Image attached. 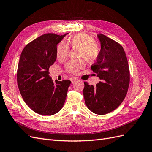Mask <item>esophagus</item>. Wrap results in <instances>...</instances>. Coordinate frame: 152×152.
I'll return each mask as SVG.
<instances>
[{"instance_id":"1","label":"esophagus","mask_w":152,"mask_h":152,"mask_svg":"<svg viewBox=\"0 0 152 152\" xmlns=\"http://www.w3.org/2000/svg\"><path fill=\"white\" fill-rule=\"evenodd\" d=\"M79 79H78L77 78H72L71 79V82H72V83L73 84V83H75V82H77V80H79Z\"/></svg>"}]
</instances>
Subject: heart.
Masks as SVG:
<instances>
[{"label":"heart","mask_w":152,"mask_h":152,"mask_svg":"<svg viewBox=\"0 0 152 152\" xmlns=\"http://www.w3.org/2000/svg\"><path fill=\"white\" fill-rule=\"evenodd\" d=\"M80 48L79 56L83 58L88 63H93L99 54V48L95 42L94 39L85 34H79L73 35L69 39L67 43L61 42L57 47V58L59 60L65 59L68 54L69 47ZM84 66V61L79 60H70L65 65L66 70L68 73H76Z\"/></svg>","instance_id":"obj_1"}]
</instances>
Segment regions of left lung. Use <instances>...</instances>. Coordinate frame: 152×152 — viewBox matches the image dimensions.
<instances>
[{
  "label": "left lung",
  "instance_id": "1",
  "mask_svg": "<svg viewBox=\"0 0 152 152\" xmlns=\"http://www.w3.org/2000/svg\"><path fill=\"white\" fill-rule=\"evenodd\" d=\"M101 50L91 69L101 81L96 86L84 82L85 103L92 112L104 115L118 108L127 94L130 73L125 51L121 44L98 34Z\"/></svg>",
  "mask_w": 152,
  "mask_h": 152
}]
</instances>
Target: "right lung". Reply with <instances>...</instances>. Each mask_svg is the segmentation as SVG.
<instances>
[{
  "label": "right lung",
  "mask_w": 152,
  "mask_h": 152,
  "mask_svg": "<svg viewBox=\"0 0 152 152\" xmlns=\"http://www.w3.org/2000/svg\"><path fill=\"white\" fill-rule=\"evenodd\" d=\"M68 34H45L27 44L21 54L17 82L21 95L28 107L40 115H53L65 103L70 80L54 82L49 68L57 57V45Z\"/></svg>",
  "instance_id": "add662e5"
}]
</instances>
